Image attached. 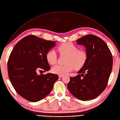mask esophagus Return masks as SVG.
Masks as SVG:
<instances>
[{
	"instance_id": "obj_1",
	"label": "esophagus",
	"mask_w": 120,
	"mask_h": 120,
	"mask_svg": "<svg viewBox=\"0 0 120 120\" xmlns=\"http://www.w3.org/2000/svg\"><path fill=\"white\" fill-rule=\"evenodd\" d=\"M63 76H64V75H59V78H62Z\"/></svg>"
}]
</instances>
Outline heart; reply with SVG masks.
Wrapping results in <instances>:
<instances>
[{"mask_svg":"<svg viewBox=\"0 0 120 120\" xmlns=\"http://www.w3.org/2000/svg\"><path fill=\"white\" fill-rule=\"evenodd\" d=\"M60 54L67 55L65 59L66 64L56 65L53 67L52 71L56 74L64 75L74 70L80 69L85 64L87 58V54L84 50H78V47L70 42L64 43L57 47ZM48 63L55 64L57 62V55L56 51L51 49L46 54Z\"/></svg>","mask_w":120,"mask_h":120,"instance_id":"b5f03b06","label":"heart"}]
</instances>
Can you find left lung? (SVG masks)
<instances>
[{
    "instance_id": "left-lung-1",
    "label": "left lung",
    "mask_w": 120,
    "mask_h": 120,
    "mask_svg": "<svg viewBox=\"0 0 120 120\" xmlns=\"http://www.w3.org/2000/svg\"><path fill=\"white\" fill-rule=\"evenodd\" d=\"M85 47L86 62L75 77H70L67 88L82 101L92 100L106 88L112 67L111 51L104 40L94 35H88L76 40Z\"/></svg>"
}]
</instances>
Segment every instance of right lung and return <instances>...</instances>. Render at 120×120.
Masks as SVG:
<instances>
[{
    "instance_id": "add662e5",
    "label": "right lung",
    "mask_w": 120,
    "mask_h": 120,
    "mask_svg": "<svg viewBox=\"0 0 120 120\" xmlns=\"http://www.w3.org/2000/svg\"><path fill=\"white\" fill-rule=\"evenodd\" d=\"M55 43L29 35L15 45L10 55L8 63L10 81L18 94L29 101L36 102L45 98L59 78L54 74H38V71L50 69L46 54Z\"/></svg>"
}]
</instances>
